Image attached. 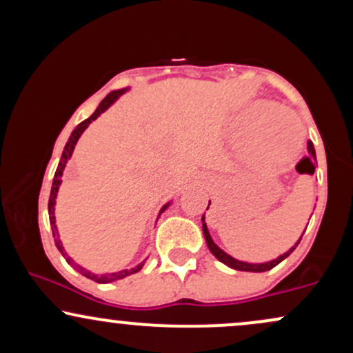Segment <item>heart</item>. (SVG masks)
<instances>
[{"instance_id":"b5f03b06","label":"heart","mask_w":353,"mask_h":353,"mask_svg":"<svg viewBox=\"0 0 353 353\" xmlns=\"http://www.w3.org/2000/svg\"><path fill=\"white\" fill-rule=\"evenodd\" d=\"M285 116H287V112L279 111V109H275L274 111L272 104H267V103L252 104V106L247 108V111L244 112V119L247 124L257 123V125H255V129H257V136L261 134L262 128H264L267 123H270L272 124V134L277 137V139H281L282 145H289L295 136L297 128H295L294 121L289 119V117H285ZM299 144H301V137L297 136L295 137L292 145H290L287 151H283L281 154V157H287V156H290L292 152L297 151Z\"/></svg>"}]
</instances>
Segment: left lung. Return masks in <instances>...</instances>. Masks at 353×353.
Returning <instances> with one entry per match:
<instances>
[{"instance_id": "1", "label": "left lung", "mask_w": 353, "mask_h": 353, "mask_svg": "<svg viewBox=\"0 0 353 353\" xmlns=\"http://www.w3.org/2000/svg\"><path fill=\"white\" fill-rule=\"evenodd\" d=\"M307 151H309V156H307V157H309V159L312 161V174H314V171H315V163H317V157H315V149H314V144H312V141H309V143H307ZM209 205H210V201H209ZM209 205H208V209H209ZM202 232H204V237H205V242H208L209 250H210V252H212V255L217 259V261H221L222 264L229 265L230 269L244 270V272H265V270L274 269L275 265L281 264L283 259H287L290 254L294 252L295 247L299 245V242L302 241V236H303V234H302L301 239H299V241L294 244V247H290V249L287 250V252H283L282 255H279V257L274 259V261L262 262V264H250V262L237 261V259H234L232 255L225 254L224 250H222L221 247H219V245L216 244V242L212 241V237H210V234H209L208 225H205V219H204V216H202ZM303 232H305V230H303Z\"/></svg>"}]
</instances>
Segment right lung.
<instances>
[{
	"label": "right lung",
	"instance_id": "1",
	"mask_svg": "<svg viewBox=\"0 0 353 353\" xmlns=\"http://www.w3.org/2000/svg\"><path fill=\"white\" fill-rule=\"evenodd\" d=\"M125 91H128V88H125V89H117V91L109 92V94L106 96V98H104L103 101H101L99 106H98V109H96V111L92 112V114L89 116L88 119H84L83 123H79L78 125H76V129H74V131L71 132V136H70V139H68L66 145H64L63 156H61V161H59V164H58V169H56V172H54V179H52V188H51V194H50V202H48V212H50V224H51V229H52V237H54V242H56V247H58V250H59L61 254H63V257L66 259L68 264H70L71 267H74V269L78 270L79 274H83L84 277L91 279V281H94V282H98V283L114 282V281H119V279L128 277V275H131V274L139 272V270L143 269V265H144V262H145V261H143V262H141V264H137L136 267H132V269H129V270L125 269V270H119V272H112V274H101V275L89 272V270L84 269V267H81L79 264H76V262L72 261V259L70 257V255L66 254V250H64L63 242L59 241L58 229H56V219H54L56 196H58V190H59V185H61V176H63L64 168H66L68 161H70V157L72 156V151H74V145H76V143H78V139L81 137V134H83V132L86 131V128H88L89 124L92 123V121L98 119V117H99L101 114H103V112L106 111V109H108L109 106H111L112 103H116V99L119 98L121 94H124ZM169 204H171V202H168V204H165L164 208L161 209L159 216H161V214L164 212L165 209L169 208Z\"/></svg>",
	"mask_w": 353,
	"mask_h": 353
}]
</instances>
